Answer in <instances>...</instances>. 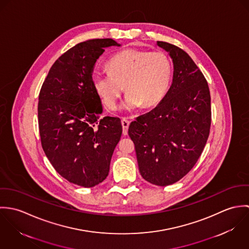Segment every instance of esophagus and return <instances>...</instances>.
<instances>
[{"mask_svg":"<svg viewBox=\"0 0 249 249\" xmlns=\"http://www.w3.org/2000/svg\"><path fill=\"white\" fill-rule=\"evenodd\" d=\"M129 121L125 120V119H123L122 120V125H123V134L124 135H127V129H128V126H129Z\"/></svg>","mask_w":249,"mask_h":249,"instance_id":"34e87169","label":"esophagus"}]
</instances>
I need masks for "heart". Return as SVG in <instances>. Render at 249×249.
<instances>
[{
	"instance_id": "b5f03b06",
	"label": "heart",
	"mask_w": 249,
	"mask_h": 249,
	"mask_svg": "<svg viewBox=\"0 0 249 249\" xmlns=\"http://www.w3.org/2000/svg\"><path fill=\"white\" fill-rule=\"evenodd\" d=\"M108 71L93 74V85L104 104L115 109L125 87L123 108L132 110L157 106L166 96L172 80V63L163 52L128 49L115 54Z\"/></svg>"
}]
</instances>
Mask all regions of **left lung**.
Returning <instances> with one entry per match:
<instances>
[{
	"instance_id": "obj_1",
	"label": "left lung",
	"mask_w": 249,
	"mask_h": 249,
	"mask_svg": "<svg viewBox=\"0 0 249 249\" xmlns=\"http://www.w3.org/2000/svg\"><path fill=\"white\" fill-rule=\"evenodd\" d=\"M174 63L173 83L160 104L129 124L142 178L168 186L196 165L211 126L208 83L190 55L177 46L157 41Z\"/></svg>"
}]
</instances>
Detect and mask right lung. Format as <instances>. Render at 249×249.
Segmentation results:
<instances>
[{
  "mask_svg": "<svg viewBox=\"0 0 249 249\" xmlns=\"http://www.w3.org/2000/svg\"><path fill=\"white\" fill-rule=\"evenodd\" d=\"M113 39L76 44L52 66L39 93L38 125L43 150L54 170L72 184L94 187L108 176L122 136L120 118L105 117L92 73Z\"/></svg>",
  "mask_w": 249,
  "mask_h": 249,
  "instance_id": "right-lung-1",
  "label": "right lung"
}]
</instances>
